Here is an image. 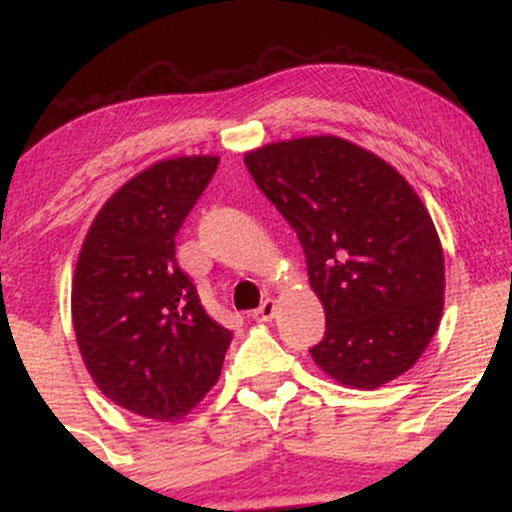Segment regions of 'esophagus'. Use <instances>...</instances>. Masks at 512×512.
<instances>
[{
    "label": "esophagus",
    "mask_w": 512,
    "mask_h": 512,
    "mask_svg": "<svg viewBox=\"0 0 512 512\" xmlns=\"http://www.w3.org/2000/svg\"><path fill=\"white\" fill-rule=\"evenodd\" d=\"M274 313H276V301H274V298H267V301H264L260 308L252 313V317H255L257 322H269L274 317Z\"/></svg>",
    "instance_id": "esophagus-1"
}]
</instances>
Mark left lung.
<instances>
[{
    "instance_id": "left-lung-1",
    "label": "left lung",
    "mask_w": 512,
    "mask_h": 512,
    "mask_svg": "<svg viewBox=\"0 0 512 512\" xmlns=\"http://www.w3.org/2000/svg\"><path fill=\"white\" fill-rule=\"evenodd\" d=\"M252 180L301 240L325 308L315 366L339 385L378 390L419 361L445 303L443 245L395 166L334 134L245 154Z\"/></svg>"
}]
</instances>
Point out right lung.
Returning <instances> with one entry per match:
<instances>
[{
  "label": "right lung",
  "instance_id": "right-lung-1",
  "mask_svg": "<svg viewBox=\"0 0 512 512\" xmlns=\"http://www.w3.org/2000/svg\"><path fill=\"white\" fill-rule=\"evenodd\" d=\"M219 156L156 161L93 219L72 279L76 346L98 390L151 421H178L216 385L231 330L204 310L175 236Z\"/></svg>",
  "mask_w": 512,
  "mask_h": 512
}]
</instances>
